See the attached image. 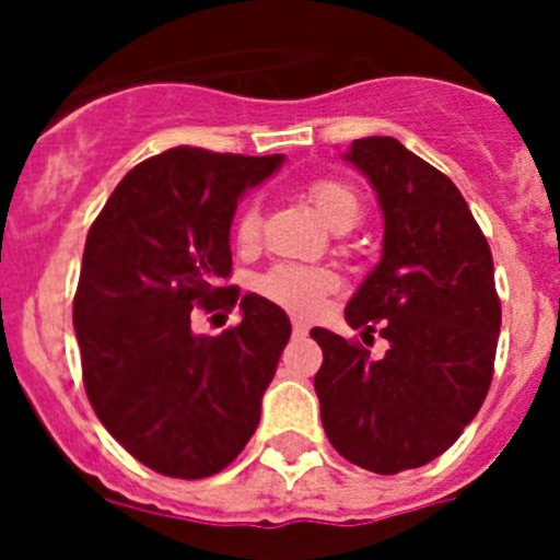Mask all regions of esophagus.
<instances>
[{
	"instance_id": "1",
	"label": "esophagus",
	"mask_w": 560,
	"mask_h": 560,
	"mask_svg": "<svg viewBox=\"0 0 560 560\" xmlns=\"http://www.w3.org/2000/svg\"><path fill=\"white\" fill-rule=\"evenodd\" d=\"M292 332H295V336H306V332H308V325H306V322L295 319V322H292Z\"/></svg>"
}]
</instances>
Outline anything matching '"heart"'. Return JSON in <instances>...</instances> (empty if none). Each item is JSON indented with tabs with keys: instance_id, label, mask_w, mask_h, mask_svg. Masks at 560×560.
Returning <instances> with one entry per match:
<instances>
[{
	"instance_id": "1",
	"label": "heart",
	"mask_w": 560,
	"mask_h": 560,
	"mask_svg": "<svg viewBox=\"0 0 560 560\" xmlns=\"http://www.w3.org/2000/svg\"><path fill=\"white\" fill-rule=\"evenodd\" d=\"M308 197H312L314 208L319 217L330 224L338 233H347L363 217V200L358 191L343 180L322 178L308 186ZM259 235V206L248 202L241 211L238 224H235V238L238 244L252 246ZM338 287V276L330 268H319V265H298V262H279L270 270H265L257 279L259 295L273 301L276 306L287 308L292 314L314 316L322 312L327 295Z\"/></svg>"
}]
</instances>
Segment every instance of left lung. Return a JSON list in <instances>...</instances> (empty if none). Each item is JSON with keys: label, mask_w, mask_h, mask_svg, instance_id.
Listing matches in <instances>:
<instances>
[{"label": "left lung", "mask_w": 560, "mask_h": 560, "mask_svg": "<svg viewBox=\"0 0 560 560\" xmlns=\"http://www.w3.org/2000/svg\"><path fill=\"white\" fill-rule=\"evenodd\" d=\"M343 160L385 217L380 265L343 314L365 343L380 330L387 352L314 327V389L338 455L398 474L453 447L488 395L501 330L493 257L453 180L395 138L354 140Z\"/></svg>", "instance_id": "obj_1"}]
</instances>
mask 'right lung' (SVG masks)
<instances>
[{
  "instance_id": "1",
  "label": "right lung",
  "mask_w": 560,
  "mask_h": 560,
  "mask_svg": "<svg viewBox=\"0 0 560 560\" xmlns=\"http://www.w3.org/2000/svg\"><path fill=\"white\" fill-rule=\"evenodd\" d=\"M281 162L167 149L124 175L86 235L72 303L83 385L107 433L165 477L222 471L259 425L290 316L219 281L233 270L241 195ZM235 302L241 326L222 337L190 330L195 305Z\"/></svg>"
}]
</instances>
